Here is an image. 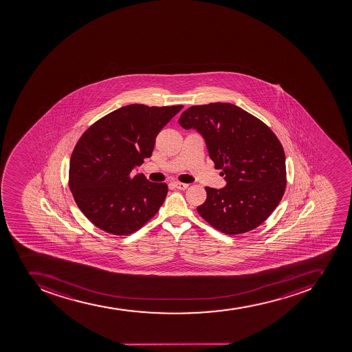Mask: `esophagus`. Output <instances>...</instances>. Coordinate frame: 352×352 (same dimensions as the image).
<instances>
[{"label": "esophagus", "instance_id": "obj_1", "mask_svg": "<svg viewBox=\"0 0 352 352\" xmlns=\"http://www.w3.org/2000/svg\"><path fill=\"white\" fill-rule=\"evenodd\" d=\"M173 186H175V188H177V189L179 190H186L188 187H189V184H184V182H179V181H175V182H173Z\"/></svg>", "mask_w": 352, "mask_h": 352}]
</instances>
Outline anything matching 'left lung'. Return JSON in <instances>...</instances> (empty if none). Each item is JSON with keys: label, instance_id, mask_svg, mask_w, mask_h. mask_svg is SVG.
<instances>
[{"label": "left lung", "instance_id": "left-lung-1", "mask_svg": "<svg viewBox=\"0 0 352 352\" xmlns=\"http://www.w3.org/2000/svg\"><path fill=\"white\" fill-rule=\"evenodd\" d=\"M179 124L199 131L228 182L223 189L206 187L207 198L197 212L228 235L260 226L286 190V156L274 131L240 107L224 102L190 107Z\"/></svg>", "mask_w": 352, "mask_h": 352}]
</instances>
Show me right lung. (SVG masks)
I'll return each instance as SVG.
<instances>
[{"instance_id":"obj_1","label":"right lung","mask_w":352,"mask_h":352,"mask_svg":"<svg viewBox=\"0 0 352 352\" xmlns=\"http://www.w3.org/2000/svg\"><path fill=\"white\" fill-rule=\"evenodd\" d=\"M184 106L129 104L110 112L82 134L69 161V186L78 208L100 230L127 236L151 221L168 184L133 175L154 150L161 129Z\"/></svg>"}]
</instances>
